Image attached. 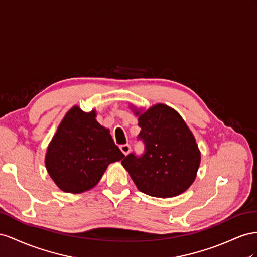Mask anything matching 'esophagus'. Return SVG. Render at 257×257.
<instances>
[{
	"instance_id": "1",
	"label": "esophagus",
	"mask_w": 257,
	"mask_h": 257,
	"mask_svg": "<svg viewBox=\"0 0 257 257\" xmlns=\"http://www.w3.org/2000/svg\"><path fill=\"white\" fill-rule=\"evenodd\" d=\"M120 151L122 152L123 155H128V154L130 153L131 151V148L129 144H123V145H120Z\"/></svg>"
}]
</instances>
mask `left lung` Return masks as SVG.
Listing matches in <instances>:
<instances>
[{
    "mask_svg": "<svg viewBox=\"0 0 257 257\" xmlns=\"http://www.w3.org/2000/svg\"><path fill=\"white\" fill-rule=\"evenodd\" d=\"M141 128L138 139L145 151L121 161L140 192L158 198L175 197L193 184L200 165L195 137L181 115L163 103L142 112L134 107Z\"/></svg>",
    "mask_w": 257,
    "mask_h": 257,
    "instance_id": "left-lung-1",
    "label": "left lung"
}]
</instances>
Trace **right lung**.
I'll return each instance as SVG.
<instances>
[{
    "mask_svg": "<svg viewBox=\"0 0 257 257\" xmlns=\"http://www.w3.org/2000/svg\"><path fill=\"white\" fill-rule=\"evenodd\" d=\"M96 116L94 109L86 113L73 106L47 148V172L65 193L79 194L94 187L107 166L124 157Z\"/></svg>",
    "mask_w": 257,
    "mask_h": 257,
    "instance_id": "1",
    "label": "right lung"
}]
</instances>
